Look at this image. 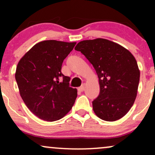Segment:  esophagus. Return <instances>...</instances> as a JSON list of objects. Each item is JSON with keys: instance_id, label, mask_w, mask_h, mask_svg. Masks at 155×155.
Segmentation results:
<instances>
[{"instance_id": "esophagus-1", "label": "esophagus", "mask_w": 155, "mask_h": 155, "mask_svg": "<svg viewBox=\"0 0 155 155\" xmlns=\"http://www.w3.org/2000/svg\"><path fill=\"white\" fill-rule=\"evenodd\" d=\"M84 89V84L81 85V87H79L78 88V90H79V92H83Z\"/></svg>"}]
</instances>
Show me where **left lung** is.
I'll list each match as a JSON object with an SVG mask.
<instances>
[{
	"instance_id": "left-lung-1",
	"label": "left lung",
	"mask_w": 155,
	"mask_h": 155,
	"mask_svg": "<svg viewBox=\"0 0 155 155\" xmlns=\"http://www.w3.org/2000/svg\"><path fill=\"white\" fill-rule=\"evenodd\" d=\"M75 50L93 65L100 84V94L92 101L101 120L113 122L123 117L134 104L140 71L133 55L125 48L104 38L85 40Z\"/></svg>"
}]
</instances>
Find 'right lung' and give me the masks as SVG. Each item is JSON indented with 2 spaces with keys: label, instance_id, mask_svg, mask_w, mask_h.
Wrapping results in <instances>:
<instances>
[{
  "label": "right lung",
  "instance_id": "add662e5",
  "mask_svg": "<svg viewBox=\"0 0 155 155\" xmlns=\"http://www.w3.org/2000/svg\"><path fill=\"white\" fill-rule=\"evenodd\" d=\"M76 42L48 40L33 46L19 60L15 79L21 97L33 114L54 122L71 109L77 97L70 78L61 72L62 64Z\"/></svg>",
  "mask_w": 155,
  "mask_h": 155
}]
</instances>
